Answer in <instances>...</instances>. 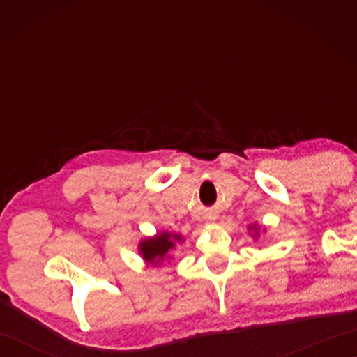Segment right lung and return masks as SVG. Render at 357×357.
Segmentation results:
<instances>
[{"mask_svg":"<svg viewBox=\"0 0 357 357\" xmlns=\"http://www.w3.org/2000/svg\"><path fill=\"white\" fill-rule=\"evenodd\" d=\"M174 241H181L179 234L160 233L157 238L143 241L140 245V252L143 253V258L146 259V261L157 263L165 258L168 250L173 249Z\"/></svg>","mask_w":357,"mask_h":357,"instance_id":"right-lung-1","label":"right lung"}]
</instances>
